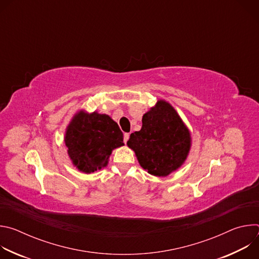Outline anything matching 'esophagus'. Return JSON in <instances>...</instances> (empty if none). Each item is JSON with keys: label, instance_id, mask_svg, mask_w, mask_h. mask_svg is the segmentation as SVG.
I'll use <instances>...</instances> for the list:
<instances>
[{"label": "esophagus", "instance_id": "esophagus-1", "mask_svg": "<svg viewBox=\"0 0 259 259\" xmlns=\"http://www.w3.org/2000/svg\"><path fill=\"white\" fill-rule=\"evenodd\" d=\"M129 136H130V135H129V133H125V134H124V142H125V143L128 141Z\"/></svg>", "mask_w": 259, "mask_h": 259}]
</instances>
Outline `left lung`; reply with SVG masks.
Here are the masks:
<instances>
[{"label":"left lung","instance_id":"1","mask_svg":"<svg viewBox=\"0 0 259 259\" xmlns=\"http://www.w3.org/2000/svg\"><path fill=\"white\" fill-rule=\"evenodd\" d=\"M127 145L139 165L158 177H166L187 161L191 147V131L176 109L158 99L142 116V127L131 133Z\"/></svg>","mask_w":259,"mask_h":259}]
</instances>
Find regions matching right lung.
<instances>
[{"instance_id": "obj_1", "label": "right lung", "mask_w": 259, "mask_h": 259, "mask_svg": "<svg viewBox=\"0 0 259 259\" xmlns=\"http://www.w3.org/2000/svg\"><path fill=\"white\" fill-rule=\"evenodd\" d=\"M63 139L72 166L86 174L106 167L113 151L124 145L123 133L112 117L83 108L70 119Z\"/></svg>"}]
</instances>
